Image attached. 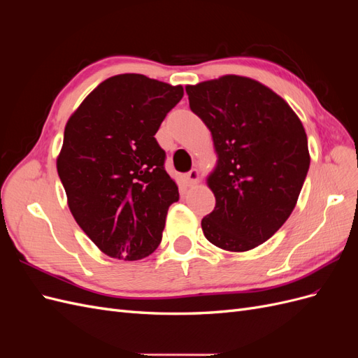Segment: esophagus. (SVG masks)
<instances>
[{"instance_id":"1","label":"esophagus","mask_w":358,"mask_h":358,"mask_svg":"<svg viewBox=\"0 0 358 358\" xmlns=\"http://www.w3.org/2000/svg\"><path fill=\"white\" fill-rule=\"evenodd\" d=\"M199 176L200 175H199V170L197 169H192L191 171H188L187 176H185L188 185H196V183L199 182Z\"/></svg>"}]
</instances>
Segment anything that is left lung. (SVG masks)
I'll return each mask as SVG.
<instances>
[{"instance_id":"8db88e82","label":"left lung","mask_w":358,"mask_h":358,"mask_svg":"<svg viewBox=\"0 0 358 358\" xmlns=\"http://www.w3.org/2000/svg\"><path fill=\"white\" fill-rule=\"evenodd\" d=\"M185 90L218 154L208 178L216 204L201 220L203 233L225 251H249L296 208L310 164L305 128L284 99L254 79L229 74Z\"/></svg>"}]
</instances>
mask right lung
Masks as SVG:
<instances>
[{"label":"right lung","mask_w":358,"mask_h":358,"mask_svg":"<svg viewBox=\"0 0 358 358\" xmlns=\"http://www.w3.org/2000/svg\"><path fill=\"white\" fill-rule=\"evenodd\" d=\"M182 96L180 85L117 74L69 119L58 175L76 222L106 255L134 262L161 242L179 191L154 136Z\"/></svg>","instance_id":"1"}]
</instances>
